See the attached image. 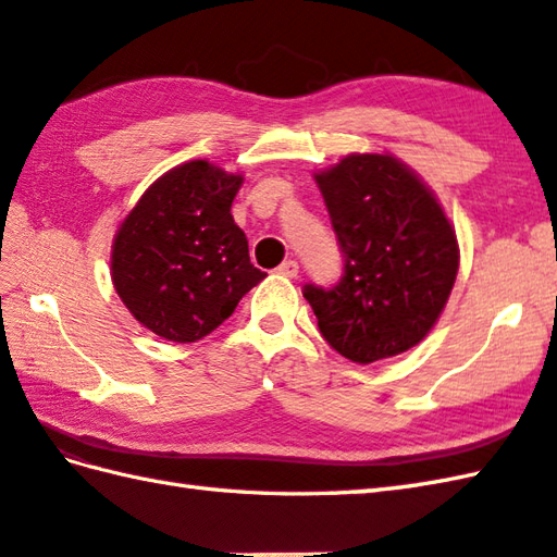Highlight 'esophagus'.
Wrapping results in <instances>:
<instances>
[{
    "label": "esophagus",
    "instance_id": "1",
    "mask_svg": "<svg viewBox=\"0 0 557 557\" xmlns=\"http://www.w3.org/2000/svg\"><path fill=\"white\" fill-rule=\"evenodd\" d=\"M277 272H280V275H285V277H297L299 275V263H297V260H285V263L277 268Z\"/></svg>",
    "mask_w": 557,
    "mask_h": 557
}]
</instances>
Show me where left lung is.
Here are the masks:
<instances>
[{
    "label": "left lung",
    "instance_id": "obj_1",
    "mask_svg": "<svg viewBox=\"0 0 557 557\" xmlns=\"http://www.w3.org/2000/svg\"><path fill=\"white\" fill-rule=\"evenodd\" d=\"M315 182L345 258L337 285L304 287L318 330L354 363L397 357L431 333L453 292V224L393 156H347Z\"/></svg>",
    "mask_w": 557,
    "mask_h": 557
}]
</instances>
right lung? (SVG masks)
Returning <instances> with one entry per match:
<instances>
[{"mask_svg":"<svg viewBox=\"0 0 557 557\" xmlns=\"http://www.w3.org/2000/svg\"><path fill=\"white\" fill-rule=\"evenodd\" d=\"M242 182L208 160L184 162L162 174L122 222L112 282L150 333L203 339L265 277L230 212Z\"/></svg>","mask_w":557,"mask_h":557,"instance_id":"add662e5","label":"right lung"}]
</instances>
